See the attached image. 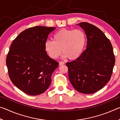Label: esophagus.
Returning a JSON list of instances; mask_svg holds the SVG:
<instances>
[{
	"instance_id": "obj_1",
	"label": "esophagus",
	"mask_w": 120,
	"mask_h": 120,
	"mask_svg": "<svg viewBox=\"0 0 120 120\" xmlns=\"http://www.w3.org/2000/svg\"><path fill=\"white\" fill-rule=\"evenodd\" d=\"M64 64V62H63V61L59 62V65H60V66H61V65H63V64Z\"/></svg>"
}]
</instances>
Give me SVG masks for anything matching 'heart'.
Listing matches in <instances>:
<instances>
[{"instance_id":"1","label":"heart","mask_w":120,"mask_h":120,"mask_svg":"<svg viewBox=\"0 0 120 120\" xmlns=\"http://www.w3.org/2000/svg\"><path fill=\"white\" fill-rule=\"evenodd\" d=\"M53 38V41L46 40L44 43L46 51L52 59L57 58L62 52L64 58L76 59L82 54L86 42L84 32L79 29H61Z\"/></svg>"}]
</instances>
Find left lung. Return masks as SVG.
Masks as SVG:
<instances>
[{"instance_id": "left-lung-1", "label": "left lung", "mask_w": 120, "mask_h": 120, "mask_svg": "<svg viewBox=\"0 0 120 120\" xmlns=\"http://www.w3.org/2000/svg\"><path fill=\"white\" fill-rule=\"evenodd\" d=\"M78 24L86 34L87 48L76 60L66 63L68 77L77 91L93 94L110 80L115 56L110 41L101 30L87 22Z\"/></svg>"}]
</instances>
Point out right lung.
Segmentation results:
<instances>
[{"label": "right lung", "instance_id": "1", "mask_svg": "<svg viewBox=\"0 0 120 120\" xmlns=\"http://www.w3.org/2000/svg\"><path fill=\"white\" fill-rule=\"evenodd\" d=\"M56 27L36 26L25 30L11 44L6 64L12 82L32 96L45 92L59 63L47 54L44 43Z\"/></svg>", "mask_w": 120, "mask_h": 120}]
</instances>
